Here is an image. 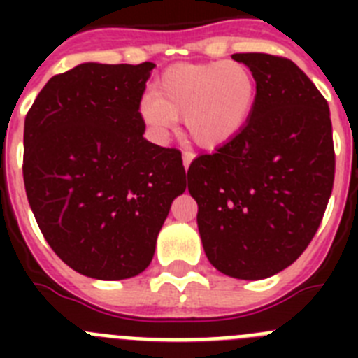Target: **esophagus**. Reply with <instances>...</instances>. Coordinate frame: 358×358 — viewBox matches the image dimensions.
Returning <instances> with one entry per match:
<instances>
[{"label":"esophagus","instance_id":"esophagus-1","mask_svg":"<svg viewBox=\"0 0 358 358\" xmlns=\"http://www.w3.org/2000/svg\"><path fill=\"white\" fill-rule=\"evenodd\" d=\"M192 161H194V154H192V152H185V154H182V164H185V170H188Z\"/></svg>","mask_w":358,"mask_h":358}]
</instances>
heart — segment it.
Listing matches in <instances>:
<instances>
[{"label":"heart","mask_w":358,"mask_h":358,"mask_svg":"<svg viewBox=\"0 0 358 358\" xmlns=\"http://www.w3.org/2000/svg\"><path fill=\"white\" fill-rule=\"evenodd\" d=\"M256 102V82L240 62L176 64L156 80V93L140 100V116L157 138L185 118L186 134L197 147L215 150L248 125Z\"/></svg>","instance_id":"b5f03b06"}]
</instances>
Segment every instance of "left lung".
<instances>
[{
    "mask_svg": "<svg viewBox=\"0 0 358 358\" xmlns=\"http://www.w3.org/2000/svg\"><path fill=\"white\" fill-rule=\"evenodd\" d=\"M251 69L248 125L188 169L202 248L217 271L264 280L292 265L314 238L335 173L328 102L292 61L235 53Z\"/></svg>",
    "mask_w": 358,
    "mask_h": 358,
    "instance_id": "obj_1",
    "label": "left lung"
}]
</instances>
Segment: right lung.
Returning <instances> with one entry per match:
<instances>
[{
    "mask_svg": "<svg viewBox=\"0 0 358 358\" xmlns=\"http://www.w3.org/2000/svg\"><path fill=\"white\" fill-rule=\"evenodd\" d=\"M154 62H84L46 82L24 118L23 179L41 233L66 265L127 280L150 265L181 152L143 138L140 100Z\"/></svg>",
    "mask_w": 358,
    "mask_h": 358,
    "instance_id": "add662e5",
    "label": "right lung"
}]
</instances>
